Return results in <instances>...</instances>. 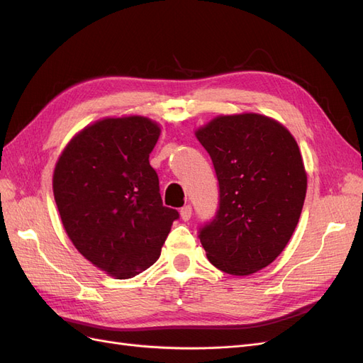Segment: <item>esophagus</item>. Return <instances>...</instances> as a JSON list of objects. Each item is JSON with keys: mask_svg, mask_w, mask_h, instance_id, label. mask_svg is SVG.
Masks as SVG:
<instances>
[{"mask_svg": "<svg viewBox=\"0 0 363 363\" xmlns=\"http://www.w3.org/2000/svg\"><path fill=\"white\" fill-rule=\"evenodd\" d=\"M180 216L183 221H189L191 216H192V207L188 204V206H183L182 211H180Z\"/></svg>", "mask_w": 363, "mask_h": 363, "instance_id": "34e87169", "label": "esophagus"}]
</instances>
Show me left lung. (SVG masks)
I'll return each mask as SVG.
<instances>
[{
  "mask_svg": "<svg viewBox=\"0 0 363 363\" xmlns=\"http://www.w3.org/2000/svg\"><path fill=\"white\" fill-rule=\"evenodd\" d=\"M213 162L219 208L200 228L208 262L232 276L268 267L288 245L306 199L298 144L279 121L221 115L195 131Z\"/></svg>",
  "mask_w": 363,
  "mask_h": 363,
  "instance_id": "8db88e82",
  "label": "left lung"
}]
</instances>
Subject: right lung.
<instances>
[{
  "label": "right lung",
  "instance_id": "1",
  "mask_svg": "<svg viewBox=\"0 0 363 363\" xmlns=\"http://www.w3.org/2000/svg\"><path fill=\"white\" fill-rule=\"evenodd\" d=\"M159 136L150 118H104L69 140L54 169V200L71 242L116 279L150 268L179 218L163 206L148 160Z\"/></svg>",
  "mask_w": 363,
  "mask_h": 363
}]
</instances>
